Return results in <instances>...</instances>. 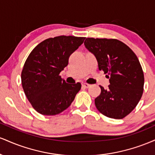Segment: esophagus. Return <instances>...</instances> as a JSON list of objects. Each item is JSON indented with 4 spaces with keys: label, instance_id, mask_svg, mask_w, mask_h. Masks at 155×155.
Masks as SVG:
<instances>
[{
    "label": "esophagus",
    "instance_id": "1",
    "mask_svg": "<svg viewBox=\"0 0 155 155\" xmlns=\"http://www.w3.org/2000/svg\"><path fill=\"white\" fill-rule=\"evenodd\" d=\"M81 85H82V87H85V88H89L90 86H91L90 84H87L86 82H82L81 83Z\"/></svg>",
    "mask_w": 155,
    "mask_h": 155
}]
</instances>
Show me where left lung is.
Here are the masks:
<instances>
[{
	"instance_id": "8db88e82",
	"label": "left lung",
	"mask_w": 155,
	"mask_h": 155,
	"mask_svg": "<svg viewBox=\"0 0 155 155\" xmlns=\"http://www.w3.org/2000/svg\"><path fill=\"white\" fill-rule=\"evenodd\" d=\"M84 45L95 56L99 70L109 79L107 90L100 86L96 108L109 118L123 119L143 95L144 76L139 60L128 46L117 39L87 38Z\"/></svg>"
}]
</instances>
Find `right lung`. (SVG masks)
Returning a JSON list of instances; mask_svg holds the SVG:
<instances>
[{
  "instance_id": "1",
  "label": "right lung",
  "mask_w": 155,
  "mask_h": 155,
  "mask_svg": "<svg viewBox=\"0 0 155 155\" xmlns=\"http://www.w3.org/2000/svg\"><path fill=\"white\" fill-rule=\"evenodd\" d=\"M84 39L72 35L49 38L28 55L21 74L22 88L33 108L41 114L52 116L65 111L81 89L79 82H65L60 73Z\"/></svg>"
}]
</instances>
